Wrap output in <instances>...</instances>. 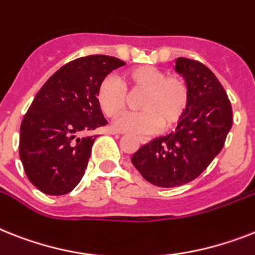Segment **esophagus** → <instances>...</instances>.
I'll return each instance as SVG.
<instances>
[{
  "instance_id": "1",
  "label": "esophagus",
  "mask_w": 255,
  "mask_h": 255,
  "mask_svg": "<svg viewBox=\"0 0 255 255\" xmlns=\"http://www.w3.org/2000/svg\"><path fill=\"white\" fill-rule=\"evenodd\" d=\"M113 134H120V132L113 131ZM138 140H139V143H142V144H146V143L148 142V138H146V136H138Z\"/></svg>"
}]
</instances>
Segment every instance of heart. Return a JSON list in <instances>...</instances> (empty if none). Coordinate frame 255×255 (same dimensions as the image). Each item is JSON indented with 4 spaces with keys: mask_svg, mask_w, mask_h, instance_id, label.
I'll return each instance as SVG.
<instances>
[{
    "mask_svg": "<svg viewBox=\"0 0 255 255\" xmlns=\"http://www.w3.org/2000/svg\"><path fill=\"white\" fill-rule=\"evenodd\" d=\"M121 81L107 77L96 92L99 108L108 119H117L128 105V95L142 94L138 100L140 112L130 113L115 124V129L129 134H151L157 129L173 128L189 105L188 83L180 75H168L156 67L136 66L126 70Z\"/></svg>",
    "mask_w": 255,
    "mask_h": 255,
    "instance_id": "b5f03b06",
    "label": "heart"
}]
</instances>
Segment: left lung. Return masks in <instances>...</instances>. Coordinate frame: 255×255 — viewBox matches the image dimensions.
Here are the masks:
<instances>
[{"instance_id":"obj_1","label":"left lung","mask_w":255,"mask_h":255,"mask_svg":"<svg viewBox=\"0 0 255 255\" xmlns=\"http://www.w3.org/2000/svg\"><path fill=\"white\" fill-rule=\"evenodd\" d=\"M174 70L188 83V109L174 131L153 138L131 156L142 177L160 188H176L198 177L222 151L232 128L231 102L208 67L180 57Z\"/></svg>"}]
</instances>
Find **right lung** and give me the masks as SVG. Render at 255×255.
<instances>
[{
	"label": "right lung",
	"mask_w": 255,
	"mask_h": 255,
	"mask_svg": "<svg viewBox=\"0 0 255 255\" xmlns=\"http://www.w3.org/2000/svg\"><path fill=\"white\" fill-rule=\"evenodd\" d=\"M125 62L95 54L58 69L39 90L23 117L19 156L28 180L48 195L70 193L81 182L95 135L107 125L96 92L111 71Z\"/></svg>",
	"instance_id": "1"
}]
</instances>
